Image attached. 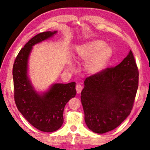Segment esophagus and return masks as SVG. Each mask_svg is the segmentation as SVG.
I'll return each instance as SVG.
<instances>
[{
    "instance_id": "obj_1",
    "label": "esophagus",
    "mask_w": 150,
    "mask_h": 150,
    "mask_svg": "<svg viewBox=\"0 0 150 150\" xmlns=\"http://www.w3.org/2000/svg\"><path fill=\"white\" fill-rule=\"evenodd\" d=\"M76 89L77 93H81L82 89H83V86L81 85H79V84H78V85H76Z\"/></svg>"
}]
</instances>
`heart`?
Wrapping results in <instances>:
<instances>
[{
    "mask_svg": "<svg viewBox=\"0 0 150 150\" xmlns=\"http://www.w3.org/2000/svg\"><path fill=\"white\" fill-rule=\"evenodd\" d=\"M113 51L105 42L100 40L89 41L76 48V58L85 61V70L90 75H96L106 68L111 60ZM71 68V66H70Z\"/></svg>",
    "mask_w": 150,
    "mask_h": 150,
    "instance_id": "1",
    "label": "heart"
}]
</instances>
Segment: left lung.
<instances>
[{
  "label": "left lung",
  "mask_w": 150,
  "mask_h": 150,
  "mask_svg": "<svg viewBox=\"0 0 150 150\" xmlns=\"http://www.w3.org/2000/svg\"><path fill=\"white\" fill-rule=\"evenodd\" d=\"M81 92L85 121L103 134L114 130L130 114L139 86V70L130 50L120 64L87 77Z\"/></svg>",
  "instance_id": "left-lung-1"
}]
</instances>
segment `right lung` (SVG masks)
I'll return each instance as SVG.
<instances>
[{
	"label": "right lung",
	"mask_w": 150,
	"mask_h": 150,
	"mask_svg": "<svg viewBox=\"0 0 150 150\" xmlns=\"http://www.w3.org/2000/svg\"><path fill=\"white\" fill-rule=\"evenodd\" d=\"M57 31L39 33L30 39L16 57L13 66L14 100L18 109L35 128L42 132L56 131L63 123V110L75 97L76 83H55L44 93L35 91L27 75L28 59L33 46L51 38Z\"/></svg>",
	"instance_id": "1"
}]
</instances>
